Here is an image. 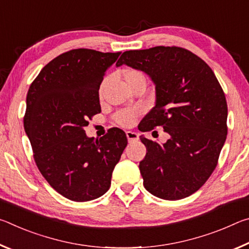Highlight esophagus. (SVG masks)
Segmentation results:
<instances>
[{
    "label": "esophagus",
    "mask_w": 249,
    "mask_h": 249,
    "mask_svg": "<svg viewBox=\"0 0 249 249\" xmlns=\"http://www.w3.org/2000/svg\"><path fill=\"white\" fill-rule=\"evenodd\" d=\"M126 137H127L128 142H136L140 140V135H138L136 132H132V130H128L126 132Z\"/></svg>",
    "instance_id": "esophagus-1"
}]
</instances>
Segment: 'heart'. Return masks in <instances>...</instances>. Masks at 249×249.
<instances>
[{
    "mask_svg": "<svg viewBox=\"0 0 249 249\" xmlns=\"http://www.w3.org/2000/svg\"><path fill=\"white\" fill-rule=\"evenodd\" d=\"M123 78L127 86L132 84L135 81H138V80H145V75L142 74L141 71L136 69H125L123 71ZM105 86H107V80L102 81L100 84L99 88V94L102 96L105 90ZM142 109L141 107H134V108H128V109H122V111L117 112L114 115V120L117 124L122 126H125V127H128V126H132L138 116L142 114Z\"/></svg>",
    "mask_w": 249,
    "mask_h": 249,
    "instance_id": "obj_1",
    "label": "heart"
}]
</instances>
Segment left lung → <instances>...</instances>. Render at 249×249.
<instances>
[{
    "instance_id": "1",
    "label": "left lung",
    "mask_w": 249,
    "mask_h": 249,
    "mask_svg": "<svg viewBox=\"0 0 249 249\" xmlns=\"http://www.w3.org/2000/svg\"><path fill=\"white\" fill-rule=\"evenodd\" d=\"M144 71L156 88V104L140 130L162 126L165 144L147 140L140 170L146 190L163 200H180L199 190L217 165L227 135V104L205 61L181 47L128 50L116 66Z\"/></svg>"
}]
</instances>
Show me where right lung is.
<instances>
[{
    "mask_svg": "<svg viewBox=\"0 0 249 249\" xmlns=\"http://www.w3.org/2000/svg\"><path fill=\"white\" fill-rule=\"evenodd\" d=\"M121 53L79 48L59 54L29 87L24 128L40 174L62 196L91 201L111 185L127 145L123 130L88 137V119L101 112L99 88Z\"/></svg>",
    "mask_w": 249,
    "mask_h": 249,
    "instance_id": "1",
    "label": "right lung"
}]
</instances>
